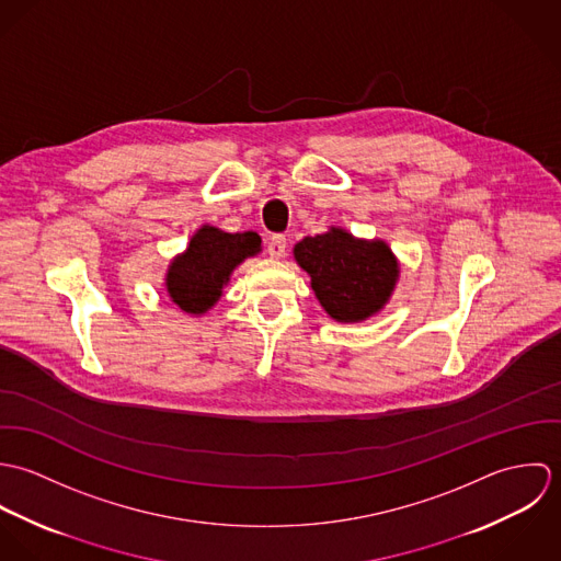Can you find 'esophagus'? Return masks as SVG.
I'll list each match as a JSON object with an SVG mask.
<instances>
[{
	"label": "esophagus",
	"mask_w": 561,
	"mask_h": 561,
	"mask_svg": "<svg viewBox=\"0 0 561 561\" xmlns=\"http://www.w3.org/2000/svg\"><path fill=\"white\" fill-rule=\"evenodd\" d=\"M285 252H287V240H285L283 236L270 238V241H267V254H270L272 259L285 256Z\"/></svg>",
	"instance_id": "esophagus-1"
}]
</instances>
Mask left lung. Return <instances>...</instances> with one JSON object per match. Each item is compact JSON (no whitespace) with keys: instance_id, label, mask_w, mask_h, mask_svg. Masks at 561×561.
Here are the masks:
<instances>
[{"instance_id":"1","label":"left lung","mask_w":561,"mask_h":561,"mask_svg":"<svg viewBox=\"0 0 561 561\" xmlns=\"http://www.w3.org/2000/svg\"><path fill=\"white\" fill-rule=\"evenodd\" d=\"M294 256L311 276L323 311L343 323L382 311L400 278V263L385 241L358 240L336 227L298 241Z\"/></svg>"}]
</instances>
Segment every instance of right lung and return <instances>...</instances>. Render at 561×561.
I'll use <instances>...</instances> for the list:
<instances>
[{
  "label": "right lung",
  "instance_id": "add662e5",
  "mask_svg": "<svg viewBox=\"0 0 561 561\" xmlns=\"http://www.w3.org/2000/svg\"><path fill=\"white\" fill-rule=\"evenodd\" d=\"M261 252V238L254 231L225 233L203 225L176 254L165 272L170 300L190 316L207 313L222 296L233 270L243 259Z\"/></svg>",
  "mask_w": 561,
  "mask_h": 561
}]
</instances>
